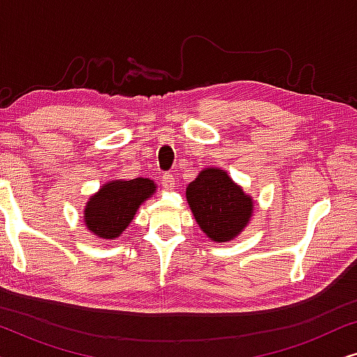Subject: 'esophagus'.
<instances>
[{
  "mask_svg": "<svg viewBox=\"0 0 357 357\" xmlns=\"http://www.w3.org/2000/svg\"><path fill=\"white\" fill-rule=\"evenodd\" d=\"M160 183H162L164 188L172 190L175 187V177H174L172 174H164L162 175V180H160Z\"/></svg>",
  "mask_w": 357,
  "mask_h": 357,
  "instance_id": "esophagus-1",
  "label": "esophagus"
}]
</instances>
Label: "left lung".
Returning a JSON list of instances; mask_svg holds the SVG:
<instances>
[{"label":"left lung","mask_w":357,"mask_h":357,"mask_svg":"<svg viewBox=\"0 0 357 357\" xmlns=\"http://www.w3.org/2000/svg\"><path fill=\"white\" fill-rule=\"evenodd\" d=\"M187 202L202 231L214 242H226L247 226L252 199L219 169H204L187 187Z\"/></svg>","instance_id":"8db88e82"}]
</instances>
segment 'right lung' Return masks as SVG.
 Wrapping results in <instances>:
<instances>
[{"instance_id":"1","label":"right lung","mask_w":357,"mask_h":357,"mask_svg":"<svg viewBox=\"0 0 357 357\" xmlns=\"http://www.w3.org/2000/svg\"><path fill=\"white\" fill-rule=\"evenodd\" d=\"M149 178L115 180L104 185L87 203L84 219L91 232L102 238H115L133 221L136 209L154 193Z\"/></svg>"}]
</instances>
